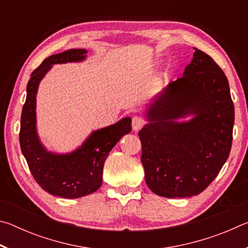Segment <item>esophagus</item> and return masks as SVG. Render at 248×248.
Returning a JSON list of instances; mask_svg holds the SVG:
<instances>
[{
  "label": "esophagus",
  "instance_id": "1",
  "mask_svg": "<svg viewBox=\"0 0 248 248\" xmlns=\"http://www.w3.org/2000/svg\"><path fill=\"white\" fill-rule=\"evenodd\" d=\"M144 125V120L141 118V117H138V116H134L132 118V129L134 131H138V130H140L142 127Z\"/></svg>",
  "mask_w": 248,
  "mask_h": 248
}]
</instances>
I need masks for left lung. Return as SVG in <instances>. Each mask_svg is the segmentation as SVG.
<instances>
[{"instance_id":"8db88e82","label":"left lung","mask_w":248,"mask_h":248,"mask_svg":"<svg viewBox=\"0 0 248 248\" xmlns=\"http://www.w3.org/2000/svg\"><path fill=\"white\" fill-rule=\"evenodd\" d=\"M183 77L167 84L145 111L139 131L145 182L166 198L199 195L213 182L232 146L234 105L228 78L194 48ZM188 115L192 118L180 122Z\"/></svg>"}]
</instances>
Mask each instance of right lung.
Returning a JSON list of instances; mask_svg holds the SVG:
<instances>
[{
    "label": "right lung",
    "instance_id": "obj_1",
    "mask_svg": "<svg viewBox=\"0 0 248 248\" xmlns=\"http://www.w3.org/2000/svg\"><path fill=\"white\" fill-rule=\"evenodd\" d=\"M85 49H70L45 59L31 75L20 117L19 143L33 178L45 191L66 199L93 194L102 186L103 169L109 152L131 131V118L93 131L75 151L57 154L41 143L36 127V95L41 79L53 64L85 60Z\"/></svg>",
    "mask_w": 248,
    "mask_h": 248
}]
</instances>
